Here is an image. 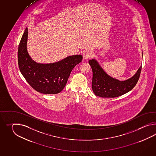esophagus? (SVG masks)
Here are the masks:
<instances>
[{
  "label": "esophagus",
  "instance_id": "esophagus-1",
  "mask_svg": "<svg viewBox=\"0 0 156 156\" xmlns=\"http://www.w3.org/2000/svg\"><path fill=\"white\" fill-rule=\"evenodd\" d=\"M92 55H93V53L91 51H89V50L85 51L83 52V59L84 60H87L89 58H90L92 56Z\"/></svg>",
  "mask_w": 156,
  "mask_h": 156
}]
</instances>
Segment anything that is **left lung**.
Masks as SVG:
<instances>
[{"instance_id":"left-lung-1","label":"left lung","mask_w":156,"mask_h":156,"mask_svg":"<svg viewBox=\"0 0 156 156\" xmlns=\"http://www.w3.org/2000/svg\"><path fill=\"white\" fill-rule=\"evenodd\" d=\"M89 63L93 70V92L96 96L101 98H115L132 90L139 80L142 69L140 66L132 77L120 81L106 73L96 59L89 60Z\"/></svg>"}]
</instances>
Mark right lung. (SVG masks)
Segmentation results:
<instances>
[{"label": "right lung", "mask_w": 156, "mask_h": 156, "mask_svg": "<svg viewBox=\"0 0 156 156\" xmlns=\"http://www.w3.org/2000/svg\"><path fill=\"white\" fill-rule=\"evenodd\" d=\"M28 28L24 30L18 50L20 73L34 89L44 94L60 93L66 85L71 71L81 62V55L67 57L54 63H37L27 51Z\"/></svg>", "instance_id": "right-lung-1"}]
</instances>
